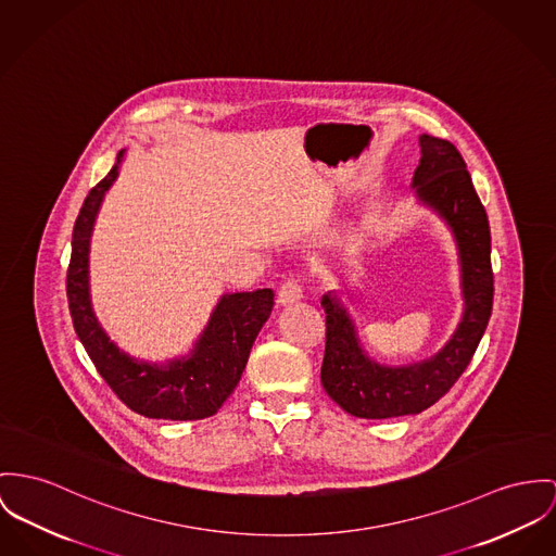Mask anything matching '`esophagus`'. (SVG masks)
Masks as SVG:
<instances>
[{
  "label": "esophagus",
  "instance_id": "1",
  "mask_svg": "<svg viewBox=\"0 0 556 556\" xmlns=\"http://www.w3.org/2000/svg\"><path fill=\"white\" fill-rule=\"evenodd\" d=\"M302 299V288H300L296 279H288L281 288H279V294H277V304L279 306H290L294 302H299Z\"/></svg>",
  "mask_w": 556,
  "mask_h": 556
}]
</instances>
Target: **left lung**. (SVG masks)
Listing matches in <instances>:
<instances>
[{"instance_id": "8db88e82", "label": "left lung", "mask_w": 556, "mask_h": 556, "mask_svg": "<svg viewBox=\"0 0 556 556\" xmlns=\"http://www.w3.org/2000/svg\"><path fill=\"white\" fill-rule=\"evenodd\" d=\"M419 148L421 159L410 188L417 205L438 215L455 241L464 311L451 339L431 357L389 366L366 351L349 308L351 300L337 290L321 296L326 311L321 384L342 410L359 419L419 415L435 404L468 368L491 317V230L470 173L446 139L424 132Z\"/></svg>"}]
</instances>
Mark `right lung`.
I'll return each mask as SVG.
<instances>
[{"instance_id":"right-lung-1","label":"right lung","mask_w":556,"mask_h":556,"mask_svg":"<svg viewBox=\"0 0 556 556\" xmlns=\"http://www.w3.org/2000/svg\"><path fill=\"white\" fill-rule=\"evenodd\" d=\"M127 148L114 167L88 192L72 235L67 270L70 313L78 339L105 383L130 410L167 421L207 419L219 410L241 381L252 344L273 311V290L226 292L215 302L210 321L188 353L163 362L130 355L110 339L90 299V239L101 203L125 163Z\"/></svg>"}]
</instances>
